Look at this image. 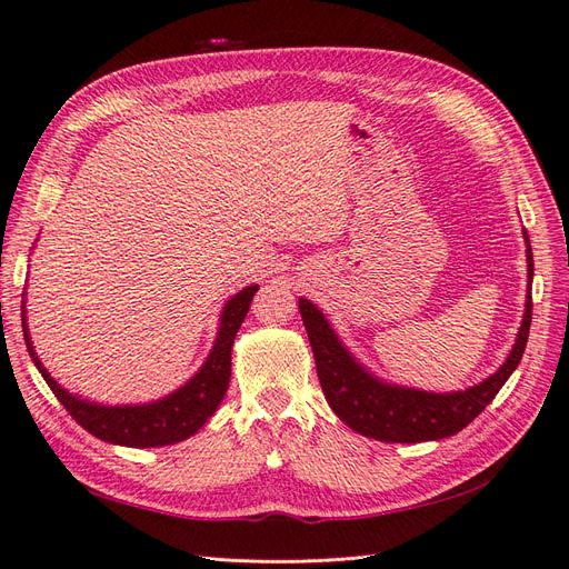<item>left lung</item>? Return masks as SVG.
I'll use <instances>...</instances> for the list:
<instances>
[{
	"mask_svg": "<svg viewBox=\"0 0 569 569\" xmlns=\"http://www.w3.org/2000/svg\"><path fill=\"white\" fill-rule=\"evenodd\" d=\"M522 237L527 244V280L531 282L533 258L527 230ZM299 311L313 349L322 393L330 408L337 412V418L347 422L353 432L377 441L418 443L458 435L462 427H468L493 401V396L508 382V377L520 366L527 347L531 325V291H527L522 325L506 363L479 385L446 393L380 380L343 347L330 320L322 316V311H318L316 303L299 299Z\"/></svg>",
	"mask_w": 569,
	"mask_h": 569,
	"instance_id": "obj_1",
	"label": "left lung"
}]
</instances>
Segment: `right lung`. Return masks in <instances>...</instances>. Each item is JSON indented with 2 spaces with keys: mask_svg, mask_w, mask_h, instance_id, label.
Returning <instances> with one entry per match:
<instances>
[{
  "mask_svg": "<svg viewBox=\"0 0 569 569\" xmlns=\"http://www.w3.org/2000/svg\"><path fill=\"white\" fill-rule=\"evenodd\" d=\"M258 291V284L244 287L242 291L222 306L218 318V332L211 353L206 356L203 366L189 377V380L170 391L163 399L151 403H126V406H104L82 399L80 393H71L63 389L54 377L47 372L42 360L32 347V339L28 332V318H26V295L21 306V322H23V337L26 347L32 358V363L44 377L49 389L54 391L57 399L63 408L71 412L73 420L88 429L101 441L130 446V449H153V446H170L184 441L206 425L213 412L218 410L222 396L230 385L232 372V343L237 337L239 325L244 322L251 299Z\"/></svg>",
  "mask_w": 569,
  "mask_h": 569,
  "instance_id": "1",
  "label": "right lung"
}]
</instances>
